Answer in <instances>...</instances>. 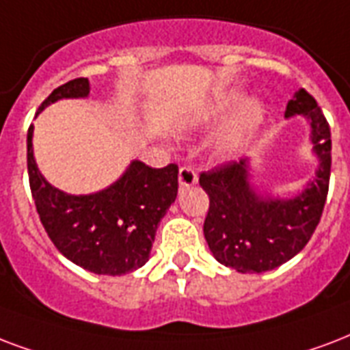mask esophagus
Masks as SVG:
<instances>
[{
  "label": "esophagus",
  "instance_id": "34e87169",
  "mask_svg": "<svg viewBox=\"0 0 350 350\" xmlns=\"http://www.w3.org/2000/svg\"><path fill=\"white\" fill-rule=\"evenodd\" d=\"M178 180H180V187H193L198 181V176H196V170L191 167H181Z\"/></svg>",
  "mask_w": 350,
  "mask_h": 350
}]
</instances>
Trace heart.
<instances>
[{"mask_svg":"<svg viewBox=\"0 0 350 350\" xmlns=\"http://www.w3.org/2000/svg\"><path fill=\"white\" fill-rule=\"evenodd\" d=\"M244 100V95L240 92H228L217 97L213 103L205 108L204 116H202V122H218L226 119V117L239 108ZM264 110L258 103H246L242 106V110L237 116V121L233 122V126L229 128L228 132L224 133L220 141H218V152L224 156L234 154L240 150L242 146L246 145V141L253 135V132L257 130L260 121H262Z\"/></svg>","mask_w":350,"mask_h":350,"instance_id":"obj_1","label":"heart"}]
</instances>
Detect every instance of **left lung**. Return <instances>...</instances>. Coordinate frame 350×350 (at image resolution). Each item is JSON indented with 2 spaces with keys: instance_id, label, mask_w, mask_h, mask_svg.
<instances>
[{
  "instance_id": "8db88e82",
  "label": "left lung",
  "mask_w": 350,
  "mask_h": 350,
  "mask_svg": "<svg viewBox=\"0 0 350 350\" xmlns=\"http://www.w3.org/2000/svg\"><path fill=\"white\" fill-rule=\"evenodd\" d=\"M305 116L310 122L316 176L303 193L288 200L266 198L250 183L246 159L200 174L209 196L204 234L218 262L240 273H262L281 266L306 246L323 215L330 180V126L316 98L299 90L288 100L284 117Z\"/></svg>"
}]
</instances>
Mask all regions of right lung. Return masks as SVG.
<instances>
[{
	"instance_id": "right-lung-1",
	"label": "right lung",
	"mask_w": 350,
	"mask_h": 350,
	"mask_svg": "<svg viewBox=\"0 0 350 350\" xmlns=\"http://www.w3.org/2000/svg\"><path fill=\"white\" fill-rule=\"evenodd\" d=\"M88 79L58 86L38 108L60 98L88 97ZM36 113V116H38ZM33 130L27 132L29 185L40 222L64 257L97 275H124L150 257L157 224L178 194V165L152 169L132 161L126 172L95 194H66L40 174L33 154Z\"/></svg>"
}]
</instances>
